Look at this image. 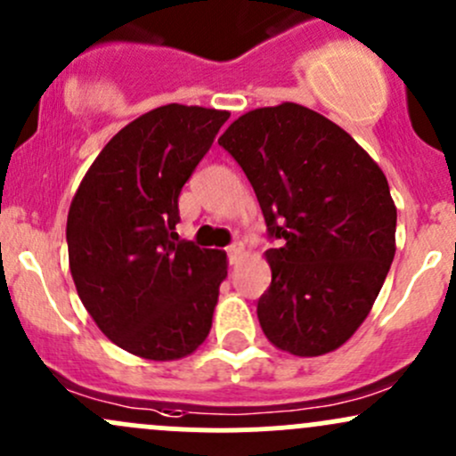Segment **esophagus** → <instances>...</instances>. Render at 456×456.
<instances>
[{"label":"esophagus","mask_w":456,"mask_h":456,"mask_svg":"<svg viewBox=\"0 0 456 456\" xmlns=\"http://www.w3.org/2000/svg\"><path fill=\"white\" fill-rule=\"evenodd\" d=\"M226 252H228L230 265H234V263H239V258L243 256V243H241V241L230 243V246L226 248Z\"/></svg>","instance_id":"esophagus-1"}]
</instances>
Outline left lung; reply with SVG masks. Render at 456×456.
<instances>
[{
	"label": "left lung",
	"instance_id": "8db88e82",
	"mask_svg": "<svg viewBox=\"0 0 456 456\" xmlns=\"http://www.w3.org/2000/svg\"><path fill=\"white\" fill-rule=\"evenodd\" d=\"M219 145L248 175L267 237L272 285L256 315L273 346L320 356L346 344L395 254V207L370 154L320 112L285 102L249 110Z\"/></svg>",
	"mask_w": 456,
	"mask_h": 456
}]
</instances>
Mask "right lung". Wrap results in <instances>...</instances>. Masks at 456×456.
Masks as SVG:
<instances>
[{
	"label": "right lung",
	"instance_id": "1",
	"mask_svg": "<svg viewBox=\"0 0 456 456\" xmlns=\"http://www.w3.org/2000/svg\"><path fill=\"white\" fill-rule=\"evenodd\" d=\"M230 112L167 104L117 132L67 217L77 296L130 354L174 361L208 337L226 254L174 232L178 198Z\"/></svg>",
	"mask_w": 456,
	"mask_h": 456
}]
</instances>
